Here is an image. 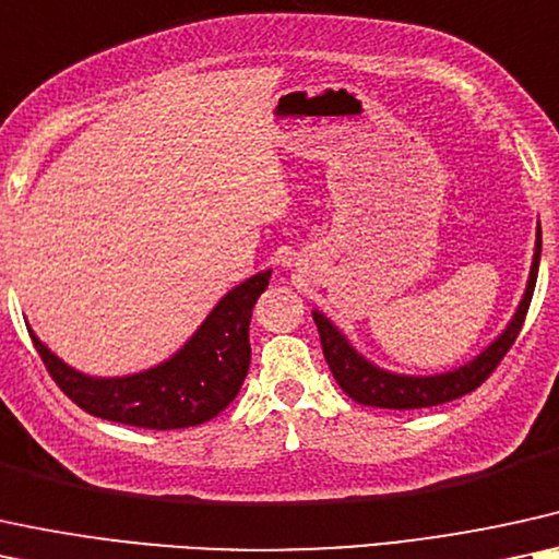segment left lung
Segmentation results:
<instances>
[{
	"label": "left lung",
	"mask_w": 559,
	"mask_h": 559,
	"mask_svg": "<svg viewBox=\"0 0 559 559\" xmlns=\"http://www.w3.org/2000/svg\"><path fill=\"white\" fill-rule=\"evenodd\" d=\"M539 255H542V229L536 227V247H534V263L532 273H528L526 294L521 299L519 309H515L513 320L508 328L500 332L496 343H490L479 353L475 361L459 366L454 371L436 373V377H405V373H390L358 353L348 343V337L332 324L328 317L320 312H312L317 330H320V343L324 361H328L332 377H335L341 390L348 394L350 400L361 402L369 407H386V409H418V407H433L451 402L464 394L475 392L483 381L498 369L503 356L511 350V345L519 337L521 324L526 320L528 304H532L536 273H539Z\"/></svg>",
	"instance_id": "1"
}]
</instances>
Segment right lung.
<instances>
[{
    "mask_svg": "<svg viewBox=\"0 0 559 559\" xmlns=\"http://www.w3.org/2000/svg\"><path fill=\"white\" fill-rule=\"evenodd\" d=\"M267 278L271 271H263L231 288L173 358L131 377L80 373L53 356L33 330L27 332L59 390L84 413L150 430L201 426L216 418L242 386L250 369L252 307L267 288Z\"/></svg>",
    "mask_w": 559,
    "mask_h": 559,
    "instance_id": "obj_1",
    "label": "right lung"
}]
</instances>
